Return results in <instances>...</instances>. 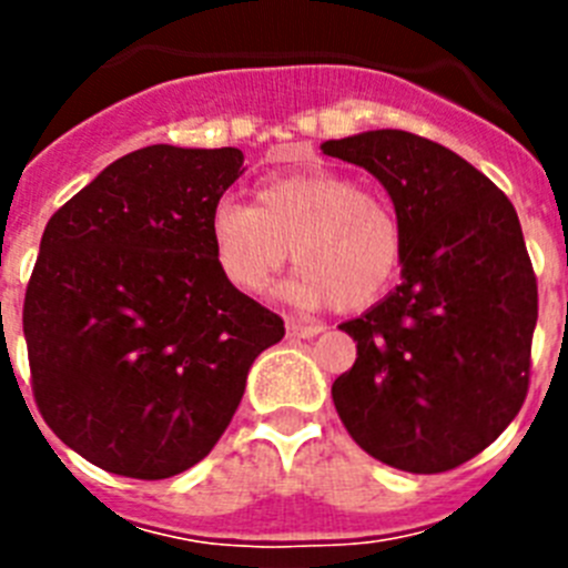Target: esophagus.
I'll return each mask as SVG.
<instances>
[{
    "mask_svg": "<svg viewBox=\"0 0 568 568\" xmlns=\"http://www.w3.org/2000/svg\"><path fill=\"white\" fill-rule=\"evenodd\" d=\"M321 329H324V324H318V321L287 318V335H290V338H315Z\"/></svg>",
    "mask_w": 568,
    "mask_h": 568,
    "instance_id": "esophagus-1",
    "label": "esophagus"
}]
</instances>
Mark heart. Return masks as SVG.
<instances>
[{
	"label": "heart",
	"instance_id": "1",
	"mask_svg": "<svg viewBox=\"0 0 568 568\" xmlns=\"http://www.w3.org/2000/svg\"><path fill=\"white\" fill-rule=\"evenodd\" d=\"M210 241L224 278L244 295L267 293L290 261L287 295L301 307L333 301L364 310L393 284L404 250L398 215L375 193L329 170L258 184L253 204L222 199L210 213Z\"/></svg>",
	"mask_w": 568,
	"mask_h": 568
}]
</instances>
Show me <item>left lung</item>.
<instances>
[{
  "label": "left lung",
  "instance_id": "obj_1",
  "mask_svg": "<svg viewBox=\"0 0 568 568\" xmlns=\"http://www.w3.org/2000/svg\"><path fill=\"white\" fill-rule=\"evenodd\" d=\"M358 164L398 215L400 284L341 329L358 358L333 400L366 455L455 469L504 433L529 389L538 281L511 202L458 153L406 130L321 144Z\"/></svg>",
  "mask_w": 568,
  "mask_h": 568
}]
</instances>
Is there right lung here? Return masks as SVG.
Segmentation results:
<instances>
[{
	"mask_svg": "<svg viewBox=\"0 0 568 568\" xmlns=\"http://www.w3.org/2000/svg\"><path fill=\"white\" fill-rule=\"evenodd\" d=\"M239 148L150 144L53 213L24 293L33 398L73 453L173 478L207 458L284 321L222 275L210 213Z\"/></svg>",
	"mask_w": 568,
	"mask_h": 568,
	"instance_id": "1",
	"label": "right lung"
}]
</instances>
